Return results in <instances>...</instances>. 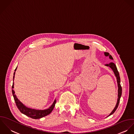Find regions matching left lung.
<instances>
[{"instance_id":"obj_1","label":"left lung","mask_w":134,"mask_h":134,"mask_svg":"<svg viewBox=\"0 0 134 134\" xmlns=\"http://www.w3.org/2000/svg\"><path fill=\"white\" fill-rule=\"evenodd\" d=\"M104 54L106 56H109V57L110 59H113V57H112V56L111 55H109V53H108V52H105ZM105 66H108V67H110L112 70H113L116 78V80H117V83H118V100H117V103H116V104L115 105V107H114V109L112 111V112L110 113V114L108 115V116H110L111 115V114H112L115 111V110H116V109L118 108V106H119V103H120V98L121 97V95H122V87L121 86V84H120V82H121V81H120V75H119V73L118 71V69H117V68H116V65H115L114 63H112V62H111L109 64H106Z\"/></svg>"}]
</instances>
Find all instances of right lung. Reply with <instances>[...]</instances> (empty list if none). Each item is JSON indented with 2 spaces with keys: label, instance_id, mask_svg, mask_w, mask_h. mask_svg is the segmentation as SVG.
<instances>
[{
  "label": "right lung",
  "instance_id": "add662e5",
  "mask_svg": "<svg viewBox=\"0 0 134 134\" xmlns=\"http://www.w3.org/2000/svg\"><path fill=\"white\" fill-rule=\"evenodd\" d=\"M16 68H17V67L15 69V71H16ZM15 73V72H14V74H13L14 75L13 81L14 79ZM12 92L13 96L14 97V99L16 105L18 107V108L19 109V110L21 111V112L23 113L24 114L27 115L28 116H29L32 119H40L41 118L47 116V115L49 114L52 111V110L54 109V107L55 106L56 102L55 99L54 100L52 105L48 109H47L45 110H36V109H31V108L26 107L17 98L16 95L15 94V92L13 90V88H14V82H13V85L12 86Z\"/></svg>",
  "mask_w": 134,
  "mask_h": 134
}]
</instances>
